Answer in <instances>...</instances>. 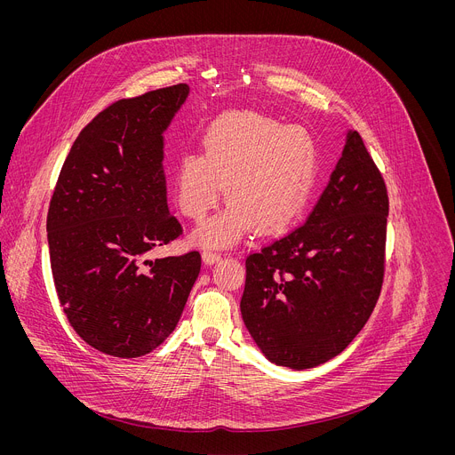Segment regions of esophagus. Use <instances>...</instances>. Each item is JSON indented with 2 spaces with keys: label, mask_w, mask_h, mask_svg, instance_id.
Masks as SVG:
<instances>
[{
  "label": "esophagus",
  "mask_w": 455,
  "mask_h": 455,
  "mask_svg": "<svg viewBox=\"0 0 455 455\" xmlns=\"http://www.w3.org/2000/svg\"><path fill=\"white\" fill-rule=\"evenodd\" d=\"M220 259H221L220 251H216V250H204V261L207 265H214V263L220 261Z\"/></svg>",
  "instance_id": "esophagus-1"
}]
</instances>
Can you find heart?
I'll list each match as a JSON object with an SVG mask.
<instances>
[{
    "label": "heart",
    "instance_id": "heart-1",
    "mask_svg": "<svg viewBox=\"0 0 455 455\" xmlns=\"http://www.w3.org/2000/svg\"><path fill=\"white\" fill-rule=\"evenodd\" d=\"M318 171V148L304 125L255 111L216 116L200 139V155L185 153L174 169V196L183 216L205 223L196 239L227 246L248 230L261 235L286 230L309 202Z\"/></svg>",
    "mask_w": 455,
    "mask_h": 455
}]
</instances>
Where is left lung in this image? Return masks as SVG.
<instances>
[{"mask_svg": "<svg viewBox=\"0 0 455 455\" xmlns=\"http://www.w3.org/2000/svg\"><path fill=\"white\" fill-rule=\"evenodd\" d=\"M388 196L362 137L342 156L306 223L250 253L241 315L277 365L311 369L340 355L379 297Z\"/></svg>", "mask_w": 455, "mask_h": 455, "instance_id": "left-lung-1", "label": "left lung"}]
</instances>
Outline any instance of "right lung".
Listing matches in <instances>:
<instances>
[{"mask_svg":"<svg viewBox=\"0 0 455 455\" xmlns=\"http://www.w3.org/2000/svg\"><path fill=\"white\" fill-rule=\"evenodd\" d=\"M187 84L122 99L76 139L46 218L59 302L76 333L116 358L156 349L176 328L200 251L149 259L181 234L167 207L164 133Z\"/></svg>","mask_w":455,"mask_h":455,"instance_id":"add662e5","label":"right lung"}]
</instances>
